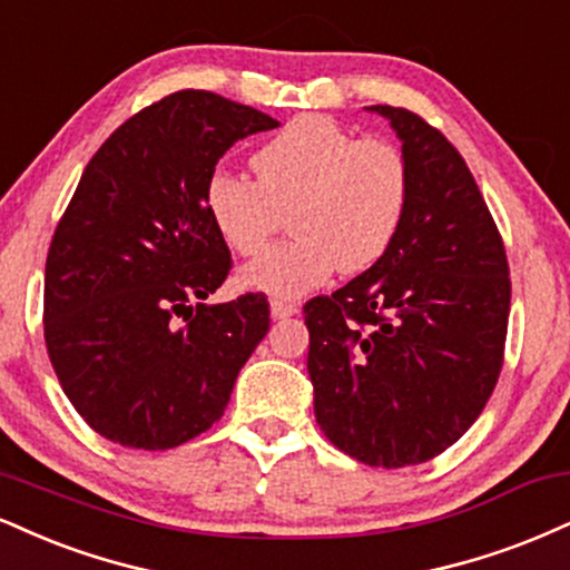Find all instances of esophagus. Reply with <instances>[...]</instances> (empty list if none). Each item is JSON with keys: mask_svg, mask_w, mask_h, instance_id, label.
I'll return each instance as SVG.
<instances>
[{"mask_svg": "<svg viewBox=\"0 0 570 570\" xmlns=\"http://www.w3.org/2000/svg\"><path fill=\"white\" fill-rule=\"evenodd\" d=\"M271 313H273V318H276V321L289 318V315L297 313V305L286 303V299H273V303H271Z\"/></svg>", "mask_w": 570, "mask_h": 570, "instance_id": "esophagus-1", "label": "esophagus"}]
</instances>
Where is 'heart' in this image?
I'll list each match as a JSON object with an SVG mask.
<instances>
[{"instance_id": "obj_1", "label": "heart", "mask_w": 570, "mask_h": 570, "mask_svg": "<svg viewBox=\"0 0 570 570\" xmlns=\"http://www.w3.org/2000/svg\"><path fill=\"white\" fill-rule=\"evenodd\" d=\"M255 180L215 173L204 207L230 252L263 255L292 212L297 238L246 265L244 281L299 297L334 271L363 273L393 249L411 202L406 154L387 137H355L328 116L292 119L249 159Z\"/></svg>"}]
</instances>
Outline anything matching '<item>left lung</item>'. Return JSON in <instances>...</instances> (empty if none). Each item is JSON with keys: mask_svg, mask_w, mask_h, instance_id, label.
<instances>
[{"mask_svg": "<svg viewBox=\"0 0 570 570\" xmlns=\"http://www.w3.org/2000/svg\"><path fill=\"white\" fill-rule=\"evenodd\" d=\"M387 116L411 167L393 249L334 294L305 303L315 422L368 468L443 454L499 382L510 321L502 233L459 150L409 108Z\"/></svg>", "mask_w": 570, "mask_h": 570, "instance_id": "1", "label": "left lung"}]
</instances>
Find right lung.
<instances>
[{
	"label": "right lung",
	"instance_id": "add662e5",
	"mask_svg": "<svg viewBox=\"0 0 570 570\" xmlns=\"http://www.w3.org/2000/svg\"><path fill=\"white\" fill-rule=\"evenodd\" d=\"M276 127L180 89L127 119L81 173L47 252L45 342L68 401L108 441L164 451L207 433L271 328L263 292L207 305L233 259L204 188L233 142Z\"/></svg>",
	"mask_w": 570,
	"mask_h": 570
}]
</instances>
